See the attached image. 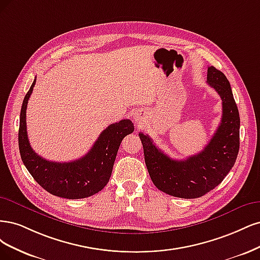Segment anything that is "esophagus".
Wrapping results in <instances>:
<instances>
[{
    "label": "esophagus",
    "instance_id": "1",
    "mask_svg": "<svg viewBox=\"0 0 260 260\" xmlns=\"http://www.w3.org/2000/svg\"><path fill=\"white\" fill-rule=\"evenodd\" d=\"M134 119H135V121H136L137 123H140V122H141V118H140L138 113L135 114V116H134Z\"/></svg>",
    "mask_w": 260,
    "mask_h": 260
}]
</instances>
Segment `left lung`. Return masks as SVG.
Wrapping results in <instances>:
<instances>
[{
    "label": "left lung",
    "mask_w": 260,
    "mask_h": 260,
    "mask_svg": "<svg viewBox=\"0 0 260 260\" xmlns=\"http://www.w3.org/2000/svg\"><path fill=\"white\" fill-rule=\"evenodd\" d=\"M207 83L222 100V116L213 138L200 153L183 161L173 160L148 135L139 133L150 178L158 190L176 198L196 199L213 190L228 175L239 153L240 115L230 83L213 66L207 69Z\"/></svg>",
    "instance_id": "left-lung-1"
}]
</instances>
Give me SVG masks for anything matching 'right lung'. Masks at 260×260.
<instances>
[{
  "label": "right lung",
  "mask_w": 260,
  "mask_h": 260,
  "mask_svg": "<svg viewBox=\"0 0 260 260\" xmlns=\"http://www.w3.org/2000/svg\"><path fill=\"white\" fill-rule=\"evenodd\" d=\"M37 78L24 96L20 111L18 144L21 160L39 185L53 196L83 199L103 190L111 177L113 164L122 139L134 132L131 120L109 125L94 146L81 158L71 162H52L38 155L27 135L26 110Z\"/></svg>",
  "instance_id": "add662e5"
}]
</instances>
